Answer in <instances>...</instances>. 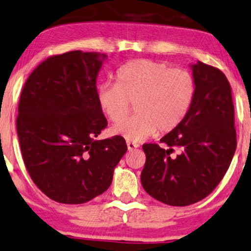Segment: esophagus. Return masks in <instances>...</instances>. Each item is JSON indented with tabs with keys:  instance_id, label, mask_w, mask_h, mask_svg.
Masks as SVG:
<instances>
[{
	"instance_id": "1",
	"label": "esophagus",
	"mask_w": 251,
	"mask_h": 251,
	"mask_svg": "<svg viewBox=\"0 0 251 251\" xmlns=\"http://www.w3.org/2000/svg\"><path fill=\"white\" fill-rule=\"evenodd\" d=\"M127 148H128V151H133V149H135V148H138L139 147V145L138 144H135V142H129V141H127Z\"/></svg>"
}]
</instances>
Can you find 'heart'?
<instances>
[{
	"label": "heart",
	"instance_id": "heart-1",
	"mask_svg": "<svg viewBox=\"0 0 251 251\" xmlns=\"http://www.w3.org/2000/svg\"><path fill=\"white\" fill-rule=\"evenodd\" d=\"M117 83L104 82L97 89V102L112 123L128 115L135 102L137 115L111 128V133L129 142H139L160 132L178 127L191 109L196 82L185 69L164 62L140 59L120 67Z\"/></svg>",
	"mask_w": 251,
	"mask_h": 251
}]
</instances>
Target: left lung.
<instances>
[{
	"label": "left lung",
	"mask_w": 251,
	"mask_h": 251,
	"mask_svg": "<svg viewBox=\"0 0 251 251\" xmlns=\"http://www.w3.org/2000/svg\"><path fill=\"white\" fill-rule=\"evenodd\" d=\"M196 95L186 118L156 144L142 146L145 191L171 206H188L207 197L229 168L236 149L231 88L221 71L201 61L190 65ZM179 149L177 155L173 148Z\"/></svg>",
	"instance_id": "obj_1"
}]
</instances>
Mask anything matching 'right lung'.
Masks as SVG:
<instances>
[{
  "label": "right lung",
  "mask_w": 251,
  "mask_h": 251,
  "mask_svg": "<svg viewBox=\"0 0 251 251\" xmlns=\"http://www.w3.org/2000/svg\"><path fill=\"white\" fill-rule=\"evenodd\" d=\"M106 58L82 50L50 56L22 90L17 134L25 167L40 191L62 204L106 191L127 151L123 136L95 139L107 125L96 87Z\"/></svg>",
  "instance_id": "add662e5"
}]
</instances>
